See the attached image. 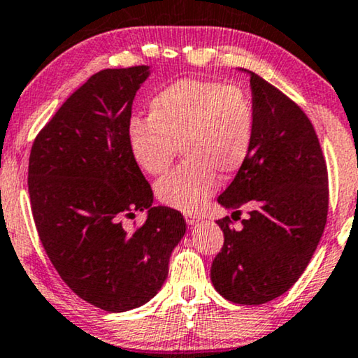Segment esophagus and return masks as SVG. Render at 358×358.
I'll use <instances>...</instances> for the list:
<instances>
[{"label":"esophagus","instance_id":"1","mask_svg":"<svg viewBox=\"0 0 358 358\" xmlns=\"http://www.w3.org/2000/svg\"><path fill=\"white\" fill-rule=\"evenodd\" d=\"M185 219H187V222L189 224V226H192V224H196L199 219H201V216H199V214L188 213V214H185Z\"/></svg>","mask_w":358,"mask_h":358}]
</instances>
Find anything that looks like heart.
<instances>
[{
  "label": "heart",
  "mask_w": 358,
  "mask_h": 358,
  "mask_svg": "<svg viewBox=\"0 0 358 358\" xmlns=\"http://www.w3.org/2000/svg\"><path fill=\"white\" fill-rule=\"evenodd\" d=\"M255 136V104L244 88L194 78L162 90L150 99L149 119L134 117L127 126L131 155L147 175L165 173L182 147L187 160L157 183L155 194L160 203L185 213L206 204L219 175L239 173Z\"/></svg>",
  "instance_id": "1"
}]
</instances>
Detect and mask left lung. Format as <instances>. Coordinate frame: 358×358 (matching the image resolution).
<instances>
[{
    "mask_svg": "<svg viewBox=\"0 0 358 358\" xmlns=\"http://www.w3.org/2000/svg\"><path fill=\"white\" fill-rule=\"evenodd\" d=\"M257 113L254 150L217 203L224 244L211 265L216 292L237 304H264L288 292L321 241L329 209L327 165L311 121L283 92L250 73Z\"/></svg>",
    "mask_w": 358,
    "mask_h": 358,
    "instance_id": "1",
    "label": "left lung"
}]
</instances>
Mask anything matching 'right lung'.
<instances>
[{"instance_id": "obj_1", "label": "right lung", "mask_w": 358, "mask_h": 358, "mask_svg": "<svg viewBox=\"0 0 358 358\" xmlns=\"http://www.w3.org/2000/svg\"><path fill=\"white\" fill-rule=\"evenodd\" d=\"M149 66L90 76L42 127L29 155L32 216L52 265L69 288L109 313L139 308L159 293L183 214L152 206L150 183L127 144L136 92ZM148 209L126 231L123 219Z\"/></svg>"}]
</instances>
